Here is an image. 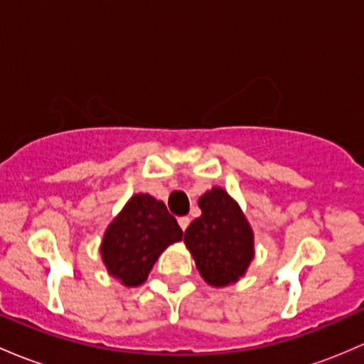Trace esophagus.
Masks as SVG:
<instances>
[{"label":"esophagus","mask_w":364,"mask_h":364,"mask_svg":"<svg viewBox=\"0 0 364 364\" xmlns=\"http://www.w3.org/2000/svg\"><path fill=\"white\" fill-rule=\"evenodd\" d=\"M178 226L182 228V231H186L189 226V217H178Z\"/></svg>","instance_id":"1"}]
</instances>
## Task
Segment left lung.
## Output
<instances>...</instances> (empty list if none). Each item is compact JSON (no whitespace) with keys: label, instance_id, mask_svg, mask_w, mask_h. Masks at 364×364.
Segmentation results:
<instances>
[{"label":"left lung","instance_id":"1","mask_svg":"<svg viewBox=\"0 0 364 364\" xmlns=\"http://www.w3.org/2000/svg\"><path fill=\"white\" fill-rule=\"evenodd\" d=\"M201 215L189 224L183 242L210 286L237 282L254 257V237L237 201L213 187L198 201Z\"/></svg>","mask_w":364,"mask_h":364}]
</instances>
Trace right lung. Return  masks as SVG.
Segmentation results:
<instances>
[{"label":"right lung","mask_w":364,"mask_h":364,"mask_svg":"<svg viewBox=\"0 0 364 364\" xmlns=\"http://www.w3.org/2000/svg\"><path fill=\"white\" fill-rule=\"evenodd\" d=\"M178 240L182 230L166 205L149 194H136L108 226L101 256L112 277L124 286H140L159 254Z\"/></svg>","instance_id":"add662e5"}]
</instances>
